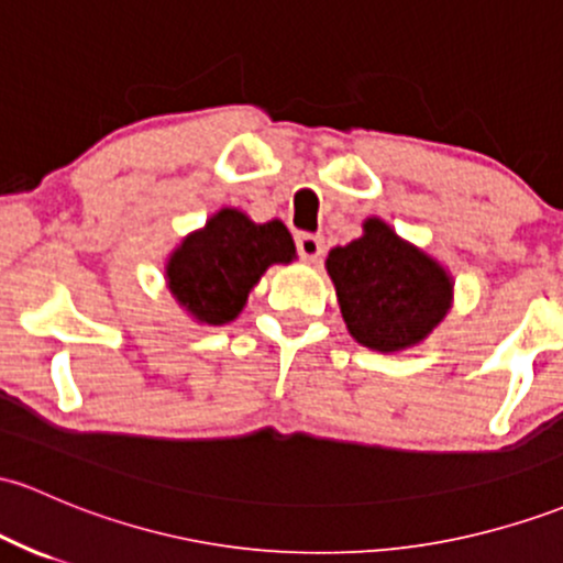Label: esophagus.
Returning a JSON list of instances; mask_svg holds the SVG:
<instances>
[{"mask_svg": "<svg viewBox=\"0 0 563 563\" xmlns=\"http://www.w3.org/2000/svg\"><path fill=\"white\" fill-rule=\"evenodd\" d=\"M296 251L307 262H318L320 253H323V238H318L312 232H299L296 234Z\"/></svg>", "mask_w": 563, "mask_h": 563, "instance_id": "34e87169", "label": "esophagus"}]
</instances>
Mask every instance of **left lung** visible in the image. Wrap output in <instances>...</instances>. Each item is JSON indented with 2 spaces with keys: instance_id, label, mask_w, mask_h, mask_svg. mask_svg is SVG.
Returning <instances> with one entry per match:
<instances>
[{
  "instance_id": "left-lung-1",
  "label": "left lung",
  "mask_w": 563,
  "mask_h": 563,
  "mask_svg": "<svg viewBox=\"0 0 563 563\" xmlns=\"http://www.w3.org/2000/svg\"><path fill=\"white\" fill-rule=\"evenodd\" d=\"M366 234L329 253V275L352 336L366 347L395 352L422 342L452 299L446 272L385 221L368 219Z\"/></svg>"
}]
</instances>
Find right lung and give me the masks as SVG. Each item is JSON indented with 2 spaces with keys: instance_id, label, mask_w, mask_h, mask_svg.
<instances>
[{
  "instance_id": "add662e5",
  "label": "right lung",
  "mask_w": 563,
  "mask_h": 563,
  "mask_svg": "<svg viewBox=\"0 0 563 563\" xmlns=\"http://www.w3.org/2000/svg\"><path fill=\"white\" fill-rule=\"evenodd\" d=\"M294 240L280 221L253 224L232 208L189 234L168 264L170 291L197 320L230 323L269 264H288Z\"/></svg>"
}]
</instances>
